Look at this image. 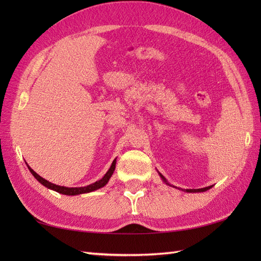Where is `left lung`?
<instances>
[{
    "instance_id": "obj_1",
    "label": "left lung",
    "mask_w": 261,
    "mask_h": 261,
    "mask_svg": "<svg viewBox=\"0 0 261 261\" xmlns=\"http://www.w3.org/2000/svg\"><path fill=\"white\" fill-rule=\"evenodd\" d=\"M160 175V177H162L163 178V180L166 182V184L167 185H169V182H167V180H166V178L165 177L162 175V174H159ZM212 187V186H208V187H204V188H198V190H186V192H188V193H197V192H205V191H207V190H210V188Z\"/></svg>"
}]
</instances>
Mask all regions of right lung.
I'll return each mask as SVG.
<instances>
[{
	"instance_id": "1",
	"label": "right lung",
	"mask_w": 261,
	"mask_h": 261,
	"mask_svg": "<svg viewBox=\"0 0 261 261\" xmlns=\"http://www.w3.org/2000/svg\"><path fill=\"white\" fill-rule=\"evenodd\" d=\"M115 164H116V159L113 160L112 165H111L110 169L107 171V174H105L103 176V178H101L99 180L93 182V184L91 185H87V186H84V187H65V186H59V185H56V184H53V182L48 181L47 179L42 178L41 176H39L35 170L31 169L30 166H28V168H29L30 173L36 177V179L40 182V184H42L45 187L49 188V190H53V191H56L60 194H64V195H80V194H84V193H90V192H93V191H96L98 190V188H102L104 187L105 185L108 184L109 179L111 178V176L113 175V171L115 169Z\"/></svg>"
}]
</instances>
